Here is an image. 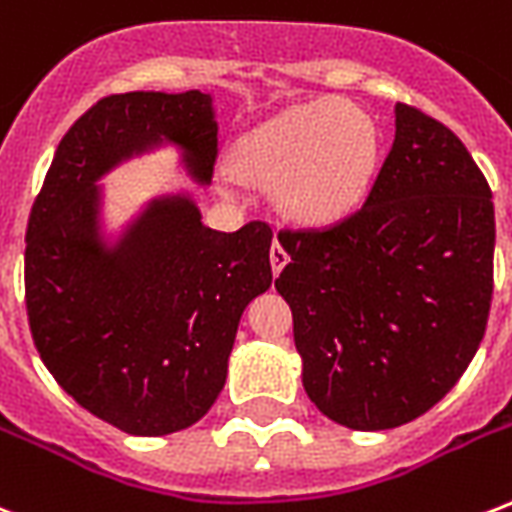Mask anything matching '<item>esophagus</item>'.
<instances>
[{
	"instance_id": "1",
	"label": "esophagus",
	"mask_w": 512,
	"mask_h": 512,
	"mask_svg": "<svg viewBox=\"0 0 512 512\" xmlns=\"http://www.w3.org/2000/svg\"><path fill=\"white\" fill-rule=\"evenodd\" d=\"M287 260H290V255H287V249H284L282 244H279V241L273 239V244H271V268H273V273L282 271L284 265H287Z\"/></svg>"
}]
</instances>
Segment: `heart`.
<instances>
[{"mask_svg":"<svg viewBox=\"0 0 512 512\" xmlns=\"http://www.w3.org/2000/svg\"><path fill=\"white\" fill-rule=\"evenodd\" d=\"M378 134L368 112L319 99L284 109L233 147V171L249 185H279L290 217L325 225L360 204L376 166Z\"/></svg>","mask_w":512,"mask_h":512,"instance_id":"b5f03b06","label":"heart"}]
</instances>
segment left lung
Segmentation results:
<instances>
[{
    "label": "left lung",
    "mask_w": 512,
    "mask_h": 512,
    "mask_svg": "<svg viewBox=\"0 0 512 512\" xmlns=\"http://www.w3.org/2000/svg\"><path fill=\"white\" fill-rule=\"evenodd\" d=\"M395 142L357 212L284 228L276 290L292 308L311 403L376 432L419 419L481 346L494 292V204L462 139L397 104Z\"/></svg>",
    "instance_id": "left-lung-1"
}]
</instances>
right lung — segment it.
I'll return each mask as SVG.
<instances>
[{"label":"right lung","instance_id":"1","mask_svg":"<svg viewBox=\"0 0 512 512\" xmlns=\"http://www.w3.org/2000/svg\"><path fill=\"white\" fill-rule=\"evenodd\" d=\"M166 136L209 182L212 96L115 93L58 144L26 228V314L66 395L128 435H169L201 419L225 386L252 298L271 287V225L206 228L190 198L155 201L117 249L96 233V179Z\"/></svg>","mask_w":512,"mask_h":512}]
</instances>
